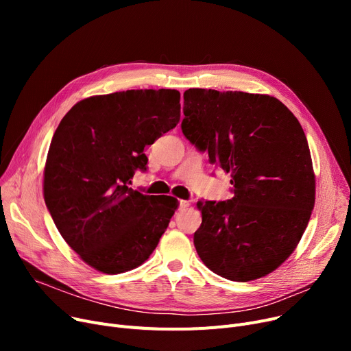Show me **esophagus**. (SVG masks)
Masks as SVG:
<instances>
[{
    "label": "esophagus",
    "instance_id": "obj_1",
    "mask_svg": "<svg viewBox=\"0 0 351 351\" xmlns=\"http://www.w3.org/2000/svg\"><path fill=\"white\" fill-rule=\"evenodd\" d=\"M191 206V202L188 200H179V209H186Z\"/></svg>",
    "mask_w": 351,
    "mask_h": 351
}]
</instances>
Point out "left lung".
<instances>
[{
    "label": "left lung",
    "instance_id": "1",
    "mask_svg": "<svg viewBox=\"0 0 351 351\" xmlns=\"http://www.w3.org/2000/svg\"><path fill=\"white\" fill-rule=\"evenodd\" d=\"M183 99V135L230 173L234 193L223 202H197L196 252L225 279H261L298 247L315 208L303 128L270 95L191 88Z\"/></svg>",
    "mask_w": 351,
    "mask_h": 351
}]
</instances>
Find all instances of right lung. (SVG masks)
<instances>
[{
	"label": "right lung",
	"mask_w": 351,
	"mask_h": 351,
	"mask_svg": "<svg viewBox=\"0 0 351 351\" xmlns=\"http://www.w3.org/2000/svg\"><path fill=\"white\" fill-rule=\"evenodd\" d=\"M176 89H131L85 98L55 131L44 168V199L69 247L98 271L141 266L178 209L172 196L129 188L146 169V145L180 119Z\"/></svg>",
	"instance_id": "add662e5"
}]
</instances>
